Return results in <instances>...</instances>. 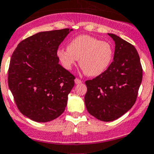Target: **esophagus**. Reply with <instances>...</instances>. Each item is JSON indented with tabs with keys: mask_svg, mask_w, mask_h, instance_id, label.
<instances>
[{
	"mask_svg": "<svg viewBox=\"0 0 154 154\" xmlns=\"http://www.w3.org/2000/svg\"><path fill=\"white\" fill-rule=\"evenodd\" d=\"M74 82H75L76 84H80V83H82V81L80 80V79L78 78H76L75 80H74Z\"/></svg>",
	"mask_w": 154,
	"mask_h": 154,
	"instance_id": "esophagus-1",
	"label": "esophagus"
}]
</instances>
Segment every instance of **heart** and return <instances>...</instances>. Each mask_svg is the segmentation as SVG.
<instances>
[{
    "mask_svg": "<svg viewBox=\"0 0 154 154\" xmlns=\"http://www.w3.org/2000/svg\"><path fill=\"white\" fill-rule=\"evenodd\" d=\"M57 57L66 70H71L79 59L80 68L89 77H97L111 64L113 47L106 41L89 35H80L71 40L68 49L59 48Z\"/></svg>",
    "mask_w": 154,
    "mask_h": 154,
    "instance_id": "1",
    "label": "heart"
}]
</instances>
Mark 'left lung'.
Wrapping results in <instances>:
<instances>
[{
	"mask_svg": "<svg viewBox=\"0 0 154 154\" xmlns=\"http://www.w3.org/2000/svg\"><path fill=\"white\" fill-rule=\"evenodd\" d=\"M113 61L101 75L86 80L84 101L88 112L98 120H117L132 108L142 80V67L136 49L116 34Z\"/></svg>",
	"mask_w": 154,
	"mask_h": 154,
	"instance_id": "left-lung-1",
	"label": "left lung"
}]
</instances>
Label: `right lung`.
Masks as SVG:
<instances>
[{
  "label": "right lung",
  "instance_id": "1",
  "mask_svg": "<svg viewBox=\"0 0 154 154\" xmlns=\"http://www.w3.org/2000/svg\"><path fill=\"white\" fill-rule=\"evenodd\" d=\"M73 29L37 33L18 44L8 71V85L19 111L46 123L64 112L74 76L59 64L58 48Z\"/></svg>",
  "mask_w": 154,
  "mask_h": 154
}]
</instances>
